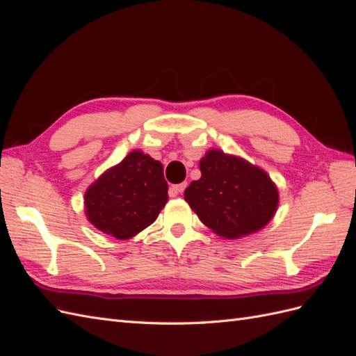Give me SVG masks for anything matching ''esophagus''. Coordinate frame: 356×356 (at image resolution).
<instances>
[{
    "label": "esophagus",
    "mask_w": 356,
    "mask_h": 356,
    "mask_svg": "<svg viewBox=\"0 0 356 356\" xmlns=\"http://www.w3.org/2000/svg\"><path fill=\"white\" fill-rule=\"evenodd\" d=\"M186 187H187V182H181V184H175V186H172L170 188H169V195L174 197V196H177V195H179V193H182L186 190Z\"/></svg>",
    "instance_id": "esophagus-1"
}]
</instances>
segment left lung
Instances as JSON below:
<instances>
[{"mask_svg": "<svg viewBox=\"0 0 356 356\" xmlns=\"http://www.w3.org/2000/svg\"><path fill=\"white\" fill-rule=\"evenodd\" d=\"M202 177L184 191L200 221L227 239L261 230L279 203L275 182L245 159L209 149L199 163Z\"/></svg>", "mask_w": 356, "mask_h": 356, "instance_id": "1", "label": "left lung"}]
</instances>
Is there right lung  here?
Masks as SVG:
<instances>
[{
	"instance_id": "add662e5",
	"label": "right lung",
	"mask_w": 356,
	"mask_h": 356,
	"mask_svg": "<svg viewBox=\"0 0 356 356\" xmlns=\"http://www.w3.org/2000/svg\"><path fill=\"white\" fill-rule=\"evenodd\" d=\"M166 202L163 166L139 149L104 172L84 195L88 220L120 241L153 224Z\"/></svg>"
}]
</instances>
